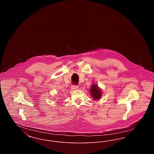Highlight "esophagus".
Wrapping results in <instances>:
<instances>
[{
  "label": "esophagus",
  "mask_w": 154,
  "mask_h": 154,
  "mask_svg": "<svg viewBox=\"0 0 154 154\" xmlns=\"http://www.w3.org/2000/svg\"><path fill=\"white\" fill-rule=\"evenodd\" d=\"M78 88H79V86L77 85H72V87H71V89H72V90L77 89H78Z\"/></svg>",
  "instance_id": "1"
}]
</instances>
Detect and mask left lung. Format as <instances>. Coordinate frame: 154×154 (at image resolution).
<instances>
[{"mask_svg": "<svg viewBox=\"0 0 154 154\" xmlns=\"http://www.w3.org/2000/svg\"><path fill=\"white\" fill-rule=\"evenodd\" d=\"M90 92H91V94H92V97L95 100L99 99L102 96L101 90L97 86V85H95V84L92 85L91 86V88L90 89Z\"/></svg>", "mask_w": 154, "mask_h": 154, "instance_id": "8db88e82", "label": "left lung"}]
</instances>
